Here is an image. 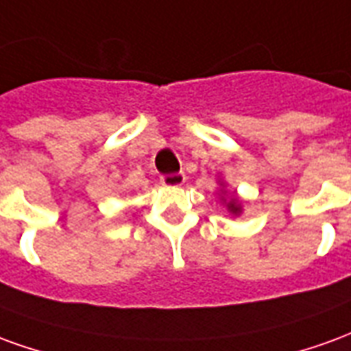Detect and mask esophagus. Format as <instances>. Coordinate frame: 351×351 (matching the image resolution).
I'll return each instance as SVG.
<instances>
[{
	"label": "esophagus",
	"instance_id": "esophagus-1",
	"mask_svg": "<svg viewBox=\"0 0 351 351\" xmlns=\"http://www.w3.org/2000/svg\"><path fill=\"white\" fill-rule=\"evenodd\" d=\"M185 180H187V176L183 171H180V173H166V176H162L160 183L164 187H180V185L185 183Z\"/></svg>",
	"mask_w": 351,
	"mask_h": 351
}]
</instances>
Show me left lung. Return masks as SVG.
Segmentation results:
<instances>
[{
  "mask_svg": "<svg viewBox=\"0 0 351 351\" xmlns=\"http://www.w3.org/2000/svg\"><path fill=\"white\" fill-rule=\"evenodd\" d=\"M227 206H228V210L232 211V213H236V215L240 213V204L236 202V200H232V202H228Z\"/></svg>",
  "mask_w": 351,
  "mask_h": 351,
  "instance_id": "1",
  "label": "left lung"
}]
</instances>
